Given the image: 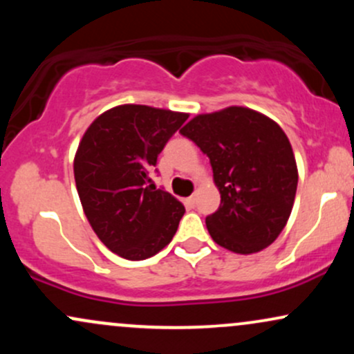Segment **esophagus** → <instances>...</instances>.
Here are the masks:
<instances>
[{
    "label": "esophagus",
    "instance_id": "1",
    "mask_svg": "<svg viewBox=\"0 0 354 354\" xmlns=\"http://www.w3.org/2000/svg\"><path fill=\"white\" fill-rule=\"evenodd\" d=\"M186 205H188L189 208H193V206L196 205V194H191L189 198H186Z\"/></svg>",
    "mask_w": 354,
    "mask_h": 354
}]
</instances>
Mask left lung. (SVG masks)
<instances>
[{
    "mask_svg": "<svg viewBox=\"0 0 354 354\" xmlns=\"http://www.w3.org/2000/svg\"><path fill=\"white\" fill-rule=\"evenodd\" d=\"M209 158L221 205L206 216L219 246L250 254L278 238L293 209L298 169L290 140L261 113L231 106L181 129Z\"/></svg>",
    "mask_w": 354,
    "mask_h": 354,
    "instance_id": "obj_1",
    "label": "left lung"
}]
</instances>
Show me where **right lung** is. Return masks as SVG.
Listing matches in <instances>:
<instances>
[{"label":"right lung","instance_id":"add662e5","mask_svg":"<svg viewBox=\"0 0 354 354\" xmlns=\"http://www.w3.org/2000/svg\"><path fill=\"white\" fill-rule=\"evenodd\" d=\"M185 113L123 104L96 118L75 156V181L89 225L113 253L140 261L171 241L185 206L148 185L158 154Z\"/></svg>","mask_w":354,"mask_h":354}]
</instances>
